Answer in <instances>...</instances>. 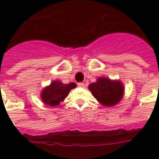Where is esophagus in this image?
Returning <instances> with one entry per match:
<instances>
[{
	"label": "esophagus",
	"instance_id": "esophagus-1",
	"mask_svg": "<svg viewBox=\"0 0 159 159\" xmlns=\"http://www.w3.org/2000/svg\"><path fill=\"white\" fill-rule=\"evenodd\" d=\"M77 86L79 87H85V84L83 83V82H79L78 84H77Z\"/></svg>",
	"mask_w": 159,
	"mask_h": 159
}]
</instances>
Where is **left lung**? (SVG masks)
I'll list each match as a JSON object with an SVG mask.
<instances>
[{
  "label": "left lung",
  "instance_id": "obj_1",
  "mask_svg": "<svg viewBox=\"0 0 159 159\" xmlns=\"http://www.w3.org/2000/svg\"><path fill=\"white\" fill-rule=\"evenodd\" d=\"M93 97L105 106H113L120 102L124 96V87L120 81H112L106 77H99L97 82L89 85Z\"/></svg>",
  "mask_w": 159,
  "mask_h": 159
}]
</instances>
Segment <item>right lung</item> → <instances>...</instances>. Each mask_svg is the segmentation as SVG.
Instances as JSON below:
<instances>
[{"label":"right lung","instance_id":"obj_1","mask_svg":"<svg viewBox=\"0 0 159 159\" xmlns=\"http://www.w3.org/2000/svg\"><path fill=\"white\" fill-rule=\"evenodd\" d=\"M76 87L77 85L74 82L63 84L60 81H53L49 86L46 87L42 91L41 99L45 105L51 106H57L67 97L70 91Z\"/></svg>","mask_w":159,"mask_h":159}]
</instances>
